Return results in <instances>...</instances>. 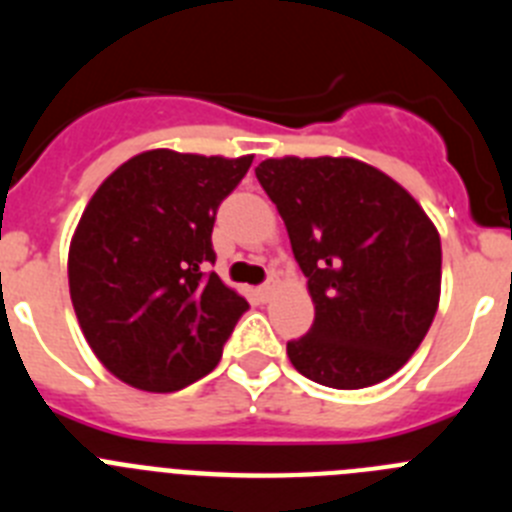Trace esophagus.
Here are the masks:
<instances>
[{
  "mask_svg": "<svg viewBox=\"0 0 512 512\" xmlns=\"http://www.w3.org/2000/svg\"><path fill=\"white\" fill-rule=\"evenodd\" d=\"M274 287H277V282H274V279H269V282L261 284V287L256 289V295H259V300H261V302L269 300V297L274 295Z\"/></svg>",
  "mask_w": 512,
  "mask_h": 512,
  "instance_id": "34e87169",
  "label": "esophagus"
}]
</instances>
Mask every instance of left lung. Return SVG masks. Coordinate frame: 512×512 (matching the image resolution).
<instances>
[{
  "mask_svg": "<svg viewBox=\"0 0 512 512\" xmlns=\"http://www.w3.org/2000/svg\"><path fill=\"white\" fill-rule=\"evenodd\" d=\"M256 179L315 302L310 330L287 343L292 366L336 390L392 377L431 328L441 295V238L423 207L356 158H266Z\"/></svg>",
  "mask_w": 512,
  "mask_h": 512,
  "instance_id": "left-lung-1",
  "label": "left lung"
}]
</instances>
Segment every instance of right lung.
Returning a JSON list of instances; mask_svg holds the SVG:
<instances>
[{"mask_svg":"<svg viewBox=\"0 0 512 512\" xmlns=\"http://www.w3.org/2000/svg\"><path fill=\"white\" fill-rule=\"evenodd\" d=\"M253 156L148 151L104 179L69 251L76 318L122 382L176 392L210 374L248 302L220 282L212 225Z\"/></svg>","mask_w":512,"mask_h":512,"instance_id":"obj_1","label":"right lung"}]
</instances>
